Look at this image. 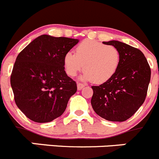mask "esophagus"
<instances>
[{"instance_id":"1","label":"esophagus","mask_w":159,"mask_h":159,"mask_svg":"<svg viewBox=\"0 0 159 159\" xmlns=\"http://www.w3.org/2000/svg\"><path fill=\"white\" fill-rule=\"evenodd\" d=\"M84 87V85L83 84H81V83H78V90L82 89Z\"/></svg>"}]
</instances>
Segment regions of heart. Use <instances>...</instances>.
Wrapping results in <instances>:
<instances>
[{"mask_svg": "<svg viewBox=\"0 0 159 159\" xmlns=\"http://www.w3.org/2000/svg\"><path fill=\"white\" fill-rule=\"evenodd\" d=\"M120 64V53L116 47L106 45L94 40H84L75 49V54L68 52L63 56L65 70L74 77L83 70V81L103 84L116 74Z\"/></svg>", "mask_w": 159, "mask_h": 159, "instance_id": "obj_1", "label": "heart"}]
</instances>
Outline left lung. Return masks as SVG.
<instances>
[{"instance_id":"8db88e82","label":"left lung","mask_w":159,"mask_h":159,"mask_svg":"<svg viewBox=\"0 0 159 159\" xmlns=\"http://www.w3.org/2000/svg\"><path fill=\"white\" fill-rule=\"evenodd\" d=\"M120 53L116 74L99 86H92L91 104L99 116L107 121H124L143 103L151 80V68L140 50L118 41H103Z\"/></svg>"}]
</instances>
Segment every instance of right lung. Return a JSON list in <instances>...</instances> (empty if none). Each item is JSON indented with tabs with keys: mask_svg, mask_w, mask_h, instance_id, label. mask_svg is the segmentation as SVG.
Masks as SVG:
<instances>
[{
	"mask_svg": "<svg viewBox=\"0 0 159 159\" xmlns=\"http://www.w3.org/2000/svg\"><path fill=\"white\" fill-rule=\"evenodd\" d=\"M78 39L44 34L18 55L11 86L19 110L32 121L49 122L61 116L77 84L67 76L63 56Z\"/></svg>",
	"mask_w": 159,
	"mask_h": 159,
	"instance_id": "1",
	"label": "right lung"
}]
</instances>
